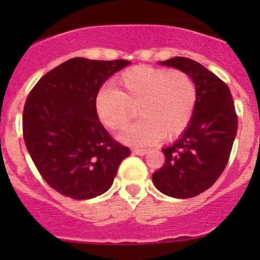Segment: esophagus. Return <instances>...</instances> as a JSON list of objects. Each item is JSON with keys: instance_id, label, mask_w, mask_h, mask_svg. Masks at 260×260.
Segmentation results:
<instances>
[{"instance_id": "34e87169", "label": "esophagus", "mask_w": 260, "mask_h": 260, "mask_svg": "<svg viewBox=\"0 0 260 260\" xmlns=\"http://www.w3.org/2000/svg\"><path fill=\"white\" fill-rule=\"evenodd\" d=\"M133 152H134L135 155L143 156V155H146V153L148 152V151H147V150H144V148H133Z\"/></svg>"}]
</instances>
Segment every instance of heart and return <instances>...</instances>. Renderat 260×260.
Returning a JSON list of instances; mask_svg holds the SVG:
<instances>
[{
  "label": "heart",
  "mask_w": 260,
  "mask_h": 260,
  "mask_svg": "<svg viewBox=\"0 0 260 260\" xmlns=\"http://www.w3.org/2000/svg\"><path fill=\"white\" fill-rule=\"evenodd\" d=\"M116 89L96 93L99 119L110 130H122L134 117L141 119L121 135L132 144L148 146L158 139L180 137L194 114L198 91L192 78L178 69L138 65L114 79Z\"/></svg>",
  "instance_id": "heart-1"
}]
</instances>
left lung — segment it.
Instances as JSON below:
<instances>
[{
  "mask_svg": "<svg viewBox=\"0 0 260 260\" xmlns=\"http://www.w3.org/2000/svg\"><path fill=\"white\" fill-rule=\"evenodd\" d=\"M161 65L187 73L198 99L182 137L162 150L164 165L152 174V181L162 194L192 198L210 189L228 164L237 134V113L229 87L199 62L174 57Z\"/></svg>",
  "mask_w": 260,
  "mask_h": 260,
  "instance_id": "8db88e82",
  "label": "left lung"
}]
</instances>
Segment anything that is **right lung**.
Returning <instances> with one entry per match:
<instances>
[{
	"label": "right lung",
	"mask_w": 260,
	"mask_h": 260,
	"mask_svg": "<svg viewBox=\"0 0 260 260\" xmlns=\"http://www.w3.org/2000/svg\"><path fill=\"white\" fill-rule=\"evenodd\" d=\"M126 59H68L31 89L23 109V138L45 182L63 197L95 198L113 183L127 147L110 137L95 110L105 80Z\"/></svg>",
	"instance_id": "right-lung-1"
}]
</instances>
